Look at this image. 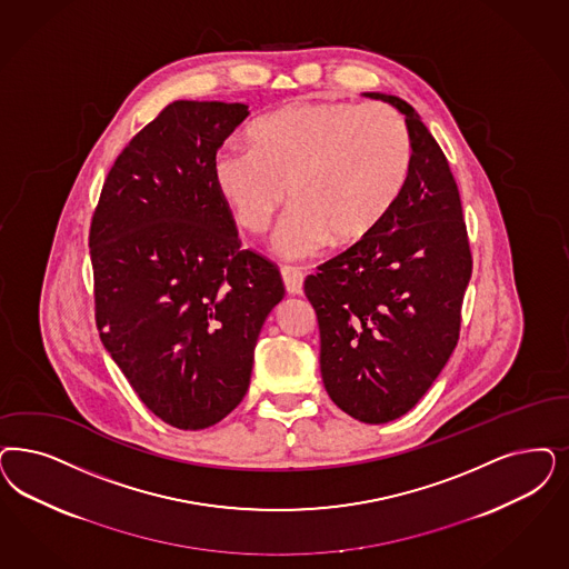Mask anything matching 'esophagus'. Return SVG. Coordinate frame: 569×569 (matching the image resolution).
Masks as SVG:
<instances>
[{
	"label": "esophagus",
	"mask_w": 569,
	"mask_h": 569,
	"mask_svg": "<svg viewBox=\"0 0 569 569\" xmlns=\"http://www.w3.org/2000/svg\"><path fill=\"white\" fill-rule=\"evenodd\" d=\"M281 279L283 286L288 290V295H300L302 292V281H305V273L298 267H281Z\"/></svg>",
	"instance_id": "esophagus-1"
}]
</instances>
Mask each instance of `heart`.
<instances>
[{
    "label": "heart",
    "instance_id": "obj_1",
    "mask_svg": "<svg viewBox=\"0 0 569 569\" xmlns=\"http://www.w3.org/2000/svg\"><path fill=\"white\" fill-rule=\"evenodd\" d=\"M252 149L227 147L214 159L218 193L237 224L267 229L290 199L273 250L307 258L330 239L349 246L385 220L412 168V138L387 104L296 102L258 119Z\"/></svg>",
    "mask_w": 569,
    "mask_h": 569
}]
</instances>
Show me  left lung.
Returning a JSON list of instances; mask_svg holds the SVG:
<instances>
[{
	"label": "left lung",
	"mask_w": 569,
	"mask_h": 569,
	"mask_svg": "<svg viewBox=\"0 0 569 569\" xmlns=\"http://www.w3.org/2000/svg\"><path fill=\"white\" fill-rule=\"evenodd\" d=\"M412 168L370 236L305 279L321 338V378L342 412L382 425L410 412L448 363L472 273L462 203L441 147L412 104Z\"/></svg>",
	"instance_id": "obj_1"
}]
</instances>
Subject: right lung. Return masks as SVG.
Returning a JSON list of instances; mask_svg holds the SVG:
<instances>
[{
  "mask_svg": "<svg viewBox=\"0 0 569 569\" xmlns=\"http://www.w3.org/2000/svg\"><path fill=\"white\" fill-rule=\"evenodd\" d=\"M243 102L177 100L119 153L90 227L97 328L140 401L199 431L250 387L258 333L286 295L279 269L241 250L214 182Z\"/></svg>",
  "mask_w": 569,
  "mask_h": 569,
  "instance_id": "add662e5",
  "label": "right lung"
}]
</instances>
